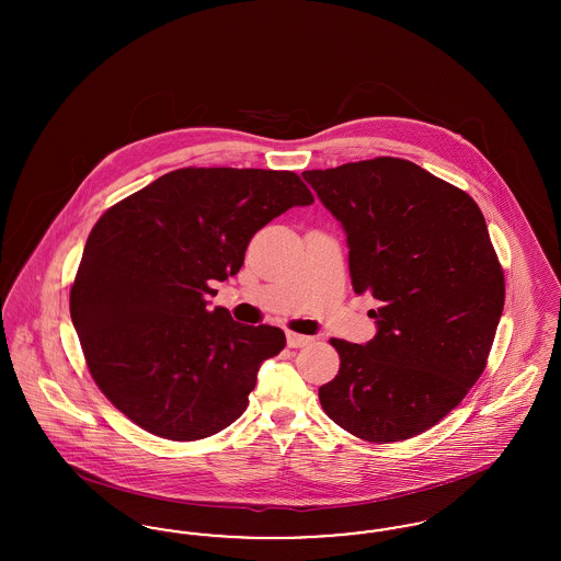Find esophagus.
Segmentation results:
<instances>
[{
  "label": "esophagus",
  "instance_id": "esophagus-1",
  "mask_svg": "<svg viewBox=\"0 0 561 561\" xmlns=\"http://www.w3.org/2000/svg\"><path fill=\"white\" fill-rule=\"evenodd\" d=\"M286 341H288V347L298 348L309 345L313 339H311V336H305V334H298V332H293V330H288V332H286Z\"/></svg>",
  "mask_w": 561,
  "mask_h": 561
}]
</instances>
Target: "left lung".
I'll return each instance as SVG.
<instances>
[{"label":"left lung","instance_id":"left-lung-1","mask_svg":"<svg viewBox=\"0 0 561 561\" xmlns=\"http://www.w3.org/2000/svg\"><path fill=\"white\" fill-rule=\"evenodd\" d=\"M302 176L347 231L353 290L378 300L370 343L330 339L341 368L321 408L364 442L416 437L478 382L503 316L505 273L480 206L401 158Z\"/></svg>","mask_w":561,"mask_h":561}]
</instances>
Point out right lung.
I'll return each mask as SVG.
<instances>
[{
	"label": "right lung",
	"mask_w": 561,
	"mask_h": 561,
	"mask_svg": "<svg viewBox=\"0 0 561 561\" xmlns=\"http://www.w3.org/2000/svg\"><path fill=\"white\" fill-rule=\"evenodd\" d=\"M313 193L290 170L181 168L111 206L92 227L69 294L96 387L138 427L195 442L236 423L275 325L208 309L210 282L243 265L254 233Z\"/></svg>",
	"instance_id": "1"
}]
</instances>
